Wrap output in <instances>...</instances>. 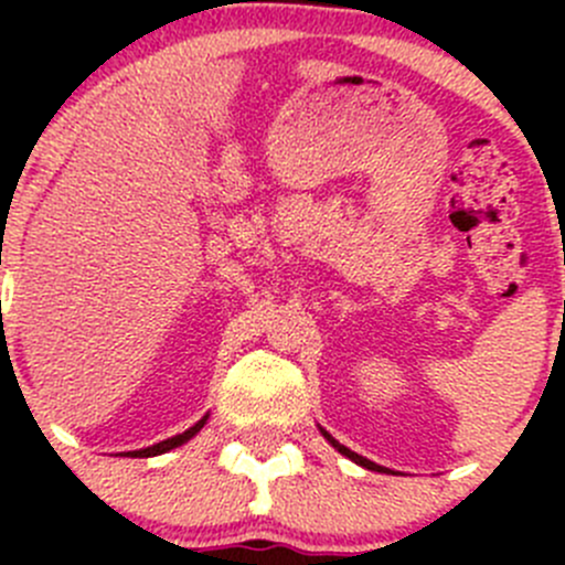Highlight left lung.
<instances>
[{
    "label": "left lung",
    "instance_id": "left-lung-1",
    "mask_svg": "<svg viewBox=\"0 0 565 565\" xmlns=\"http://www.w3.org/2000/svg\"><path fill=\"white\" fill-rule=\"evenodd\" d=\"M319 431H322V435H324V440H328L330 443V446H333L335 448V451H339V454H344V457L347 459H352V461H355V465H361V467H366V470H385V467H380V465H374V461H369L366 457H358V454L355 451H350V448H344V446H341V443H335L333 440V437H330L328 435V431H324V429H319Z\"/></svg>",
    "mask_w": 565,
    "mask_h": 565
}]
</instances>
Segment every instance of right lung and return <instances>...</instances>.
I'll list each match as a JSON object with an SVG mask.
<instances>
[{"mask_svg":"<svg viewBox=\"0 0 565 565\" xmlns=\"http://www.w3.org/2000/svg\"><path fill=\"white\" fill-rule=\"evenodd\" d=\"M207 424V415H204L202 420H196V424L191 426V429L188 431H182V435H174V437H169V440H163V443H156V446H150V448H141V451H128V457H158V454H167V451H172V448H177V446H182V443H188L191 440L193 435H196L199 429H202V426Z\"/></svg>","mask_w":565,"mask_h":565,"instance_id":"right-lung-1","label":"right lung"}]
</instances>
